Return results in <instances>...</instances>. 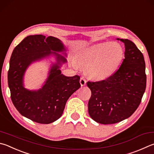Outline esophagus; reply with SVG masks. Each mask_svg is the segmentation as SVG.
<instances>
[{
	"label": "esophagus",
	"mask_w": 154,
	"mask_h": 154,
	"mask_svg": "<svg viewBox=\"0 0 154 154\" xmlns=\"http://www.w3.org/2000/svg\"><path fill=\"white\" fill-rule=\"evenodd\" d=\"M86 82H87V81L84 77H82L80 79V84L82 86H84L86 84Z\"/></svg>",
	"instance_id": "obj_1"
}]
</instances>
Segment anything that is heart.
Returning a JSON list of instances; mask_svg holds the SVG:
<instances>
[{
	"mask_svg": "<svg viewBox=\"0 0 154 154\" xmlns=\"http://www.w3.org/2000/svg\"><path fill=\"white\" fill-rule=\"evenodd\" d=\"M125 51L121 44L116 42L94 44L77 55L75 67L80 65L88 66V73L95 79H104L110 77L121 65Z\"/></svg>",
	"mask_w": 154,
	"mask_h": 154,
	"instance_id": "1",
	"label": "heart"
}]
</instances>
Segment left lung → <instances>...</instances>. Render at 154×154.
<instances>
[{
	"mask_svg": "<svg viewBox=\"0 0 154 154\" xmlns=\"http://www.w3.org/2000/svg\"><path fill=\"white\" fill-rule=\"evenodd\" d=\"M120 40L125 44V52L119 69L104 80L87 82L91 91L89 114L103 125L117 123L132 115L140 104L146 88L143 54L133 42Z\"/></svg>",
	"mask_w": 154,
	"mask_h": 154,
	"instance_id": "left-lung-1",
	"label": "left lung"
}]
</instances>
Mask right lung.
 <instances>
[{"label": "right lung", "mask_w": 154, "mask_h": 154, "mask_svg": "<svg viewBox=\"0 0 154 154\" xmlns=\"http://www.w3.org/2000/svg\"><path fill=\"white\" fill-rule=\"evenodd\" d=\"M65 50L59 39L43 35H28L15 48L11 54L8 71V85L13 105L21 115L40 124H49L62 116L69 97L79 89L80 77H66L59 69L65 58L54 52ZM54 51V52H51ZM51 54L57 56L48 79L43 88L29 91L23 86L26 67L33 61Z\"/></svg>", "instance_id": "1"}]
</instances>
